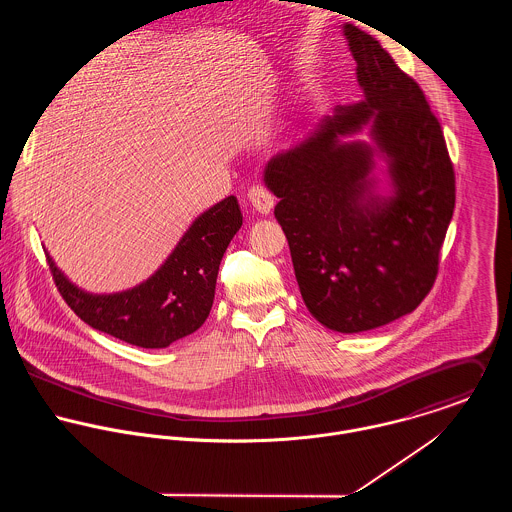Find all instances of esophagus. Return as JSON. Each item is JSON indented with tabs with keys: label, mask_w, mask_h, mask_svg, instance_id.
I'll return each mask as SVG.
<instances>
[{
	"label": "esophagus",
	"mask_w": 512,
	"mask_h": 512,
	"mask_svg": "<svg viewBox=\"0 0 512 512\" xmlns=\"http://www.w3.org/2000/svg\"><path fill=\"white\" fill-rule=\"evenodd\" d=\"M248 201L260 215H268L274 209V197L262 185H254L252 189H248Z\"/></svg>",
	"instance_id": "34e87169"
}]
</instances>
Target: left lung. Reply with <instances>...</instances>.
<instances>
[{"instance_id":"obj_1","label":"left lung","mask_w":512,"mask_h":512,"mask_svg":"<svg viewBox=\"0 0 512 512\" xmlns=\"http://www.w3.org/2000/svg\"><path fill=\"white\" fill-rule=\"evenodd\" d=\"M365 100L337 106L305 140L266 165L276 219L309 313L327 329L361 333L412 313L434 288L455 209V173L420 84L365 31L345 25ZM373 126L397 187L376 200L371 150L338 138Z\"/></svg>"}]
</instances>
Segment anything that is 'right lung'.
<instances>
[{
    "instance_id": "add662e5",
    "label": "right lung",
    "mask_w": 512,
    "mask_h": 512,
    "mask_svg": "<svg viewBox=\"0 0 512 512\" xmlns=\"http://www.w3.org/2000/svg\"><path fill=\"white\" fill-rule=\"evenodd\" d=\"M242 226L236 197H226L185 232L173 254L142 286L92 295L73 286L47 256L55 286L90 327L142 349H163L195 333L209 317L219 266Z\"/></svg>"
}]
</instances>
